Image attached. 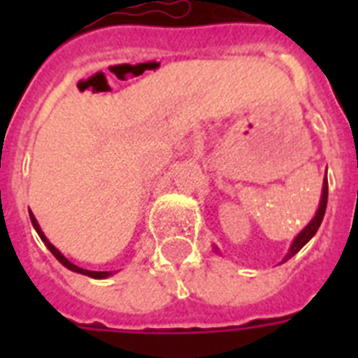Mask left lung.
I'll list each match as a JSON object with an SVG mask.
<instances>
[{
	"label": "left lung",
	"instance_id": "obj_1",
	"mask_svg": "<svg viewBox=\"0 0 358 358\" xmlns=\"http://www.w3.org/2000/svg\"><path fill=\"white\" fill-rule=\"evenodd\" d=\"M327 196H329V185H327V174H325V182H323V193H322V202H320V208H317V213L316 217L312 219L310 223H308V227H306L303 232H301L297 238L294 239V245H292V249H289V252L286 255V258H284V262L289 260L292 256L295 255V252H299L303 247H305L306 243H308V239L312 238V236L316 234L317 229H320V224H322L323 221V215H325V208H327Z\"/></svg>",
	"mask_w": 358,
	"mask_h": 358
}]
</instances>
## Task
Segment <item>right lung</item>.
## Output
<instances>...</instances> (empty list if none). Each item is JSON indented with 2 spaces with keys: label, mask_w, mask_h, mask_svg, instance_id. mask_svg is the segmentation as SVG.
<instances>
[{
  "label": "right lung",
  "mask_w": 358,
  "mask_h": 358,
  "mask_svg": "<svg viewBox=\"0 0 358 358\" xmlns=\"http://www.w3.org/2000/svg\"><path fill=\"white\" fill-rule=\"evenodd\" d=\"M29 217H31V223H33V227H35V230H36V232H38V236H41V239H42V241H44V245H46L48 249L52 250V255L55 256V258H57V260L61 262V264H63L64 267H69L70 271L81 273V275H87V277H92V278H106V277H109V275H111V273H109V271H89V269H83V267L74 266L72 262L66 260V258H64V256L61 255V252H59V250L55 249V247H53V245L50 243V241H48L46 236L42 234V230H41V227H38V223H36L35 215H33V213H31V212H29Z\"/></svg>",
  "instance_id": "obj_1"
}]
</instances>
